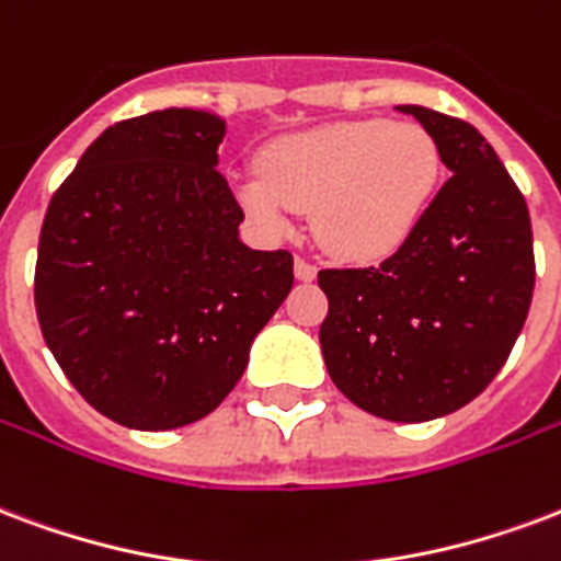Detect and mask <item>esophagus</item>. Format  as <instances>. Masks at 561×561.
<instances>
[{
    "label": "esophagus",
    "instance_id": "esophagus-1",
    "mask_svg": "<svg viewBox=\"0 0 561 561\" xmlns=\"http://www.w3.org/2000/svg\"><path fill=\"white\" fill-rule=\"evenodd\" d=\"M296 277H298V280H305V284H310V280L316 277V265L307 263V260H301V256H298V260H296Z\"/></svg>",
    "mask_w": 561,
    "mask_h": 561
}]
</instances>
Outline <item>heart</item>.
I'll return each mask as SVG.
<instances>
[{
  "label": "heart",
  "instance_id": "obj_1",
  "mask_svg": "<svg viewBox=\"0 0 561 561\" xmlns=\"http://www.w3.org/2000/svg\"><path fill=\"white\" fill-rule=\"evenodd\" d=\"M440 168L435 136L416 121H334L272 145L263 176L242 180L236 195L268 230H286L293 213H313L328 254L378 260L420 227Z\"/></svg>",
  "mask_w": 561,
  "mask_h": 561
}]
</instances>
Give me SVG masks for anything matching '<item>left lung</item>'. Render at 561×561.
<instances>
[{
	"label": "left lung",
	"mask_w": 561,
	"mask_h": 561,
	"mask_svg": "<svg viewBox=\"0 0 561 561\" xmlns=\"http://www.w3.org/2000/svg\"><path fill=\"white\" fill-rule=\"evenodd\" d=\"M435 136L453 176L405 245L366 268H322L328 376L357 408L423 423L473 402L508 360L529 313V209L479 129L396 105Z\"/></svg>",
	"instance_id": "obj_1"
}]
</instances>
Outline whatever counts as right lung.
<instances>
[{"mask_svg": "<svg viewBox=\"0 0 561 561\" xmlns=\"http://www.w3.org/2000/svg\"><path fill=\"white\" fill-rule=\"evenodd\" d=\"M221 138L225 121L195 108L121 121L46 206L37 322L70 385L126 428L216 411L293 289L289 251L239 239Z\"/></svg>", "mask_w": 561, "mask_h": 561, "instance_id": "right-lung-1", "label": "right lung"}]
</instances>
